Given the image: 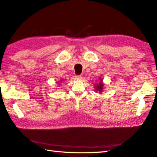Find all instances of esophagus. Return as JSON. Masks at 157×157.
<instances>
[{
  "instance_id": "esophagus-1",
  "label": "esophagus",
  "mask_w": 157,
  "mask_h": 157,
  "mask_svg": "<svg viewBox=\"0 0 157 157\" xmlns=\"http://www.w3.org/2000/svg\"><path fill=\"white\" fill-rule=\"evenodd\" d=\"M75 77H76V79H81L82 78L81 75H76V76H75Z\"/></svg>"
}]
</instances>
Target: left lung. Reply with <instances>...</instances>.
Here are the masks:
<instances>
[{
	"mask_svg": "<svg viewBox=\"0 0 157 157\" xmlns=\"http://www.w3.org/2000/svg\"><path fill=\"white\" fill-rule=\"evenodd\" d=\"M103 86V84L102 83V82H100V83H98V85H97V86H96V89L98 90V92H102Z\"/></svg>",
	"mask_w": 157,
	"mask_h": 157,
	"instance_id": "1",
	"label": "left lung"
}]
</instances>
